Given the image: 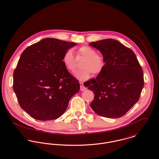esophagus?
I'll use <instances>...</instances> for the list:
<instances>
[{
    "instance_id": "1",
    "label": "esophagus",
    "mask_w": 159,
    "mask_h": 159,
    "mask_svg": "<svg viewBox=\"0 0 159 159\" xmlns=\"http://www.w3.org/2000/svg\"><path fill=\"white\" fill-rule=\"evenodd\" d=\"M80 90H81V91H85V90H86V89H87V88H86V87H84V85H83V83H80Z\"/></svg>"
}]
</instances>
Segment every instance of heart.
<instances>
[{"label":"heart","mask_w":159,"mask_h":159,"mask_svg":"<svg viewBox=\"0 0 159 159\" xmlns=\"http://www.w3.org/2000/svg\"><path fill=\"white\" fill-rule=\"evenodd\" d=\"M79 57L86 59L81 66L83 69L74 72L75 77L80 81L88 80L91 76V73L95 75L99 74L105 67V62L103 58L98 55L97 51L90 46L80 47L78 50V57ZM62 61L69 71H73L76 68V60L71 49L66 51Z\"/></svg>","instance_id":"1"}]
</instances>
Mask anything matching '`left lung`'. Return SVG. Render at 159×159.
<instances>
[{
  "mask_svg": "<svg viewBox=\"0 0 159 159\" xmlns=\"http://www.w3.org/2000/svg\"><path fill=\"white\" fill-rule=\"evenodd\" d=\"M89 45L100 51L105 62L97 78L89 81L88 89L94 93L91 108L103 117H120L139 100L144 86L142 68L134 51L116 40Z\"/></svg>",
  "mask_w": 159,
  "mask_h": 159,
  "instance_id": "1",
  "label": "left lung"
}]
</instances>
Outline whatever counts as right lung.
<instances>
[{
	"label": "right lung",
	"mask_w": 159,
	"mask_h": 159,
	"mask_svg": "<svg viewBox=\"0 0 159 159\" xmlns=\"http://www.w3.org/2000/svg\"><path fill=\"white\" fill-rule=\"evenodd\" d=\"M46 38L27 47L13 73V88L23 110L40 120L56 119L80 89L78 81L62 61L64 53L76 45Z\"/></svg>",
	"instance_id": "1"
}]
</instances>
